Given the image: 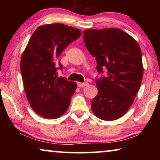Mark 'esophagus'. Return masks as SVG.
<instances>
[{"mask_svg": "<svg viewBox=\"0 0 160 160\" xmlns=\"http://www.w3.org/2000/svg\"><path fill=\"white\" fill-rule=\"evenodd\" d=\"M78 87H80V88H81V87H85V86H87V85H88V82H78Z\"/></svg>", "mask_w": 160, "mask_h": 160, "instance_id": "1", "label": "esophagus"}]
</instances>
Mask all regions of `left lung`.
Returning <instances> with one entry per match:
<instances>
[{
  "mask_svg": "<svg viewBox=\"0 0 160 160\" xmlns=\"http://www.w3.org/2000/svg\"><path fill=\"white\" fill-rule=\"evenodd\" d=\"M83 34L86 48L96 58L97 71L107 70L106 77L96 80L98 93L92 110L102 120H116L129 110L141 85V49L136 40L118 28L88 29Z\"/></svg>",
  "mask_w": 160,
  "mask_h": 160,
  "instance_id": "8db88e82",
  "label": "left lung"
}]
</instances>
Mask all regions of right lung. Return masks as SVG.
Returning <instances> with one entry per match:
<instances>
[{
  "label": "right lung",
  "mask_w": 160,
  "mask_h": 160,
  "mask_svg": "<svg viewBox=\"0 0 160 160\" xmlns=\"http://www.w3.org/2000/svg\"><path fill=\"white\" fill-rule=\"evenodd\" d=\"M80 35V29L63 24L44 25L34 31L23 51L20 70L24 89L32 109L43 118H58L68 109L77 84L57 77L56 62Z\"/></svg>",
  "instance_id": "1"
}]
</instances>
